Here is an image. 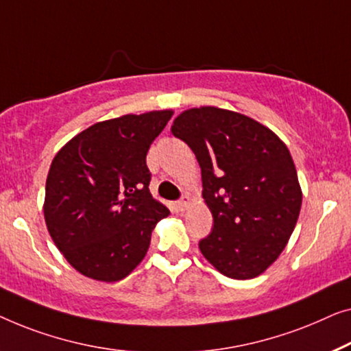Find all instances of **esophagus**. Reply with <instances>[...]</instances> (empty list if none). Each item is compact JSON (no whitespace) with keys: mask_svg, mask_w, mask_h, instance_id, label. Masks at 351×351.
I'll return each mask as SVG.
<instances>
[{"mask_svg":"<svg viewBox=\"0 0 351 351\" xmlns=\"http://www.w3.org/2000/svg\"><path fill=\"white\" fill-rule=\"evenodd\" d=\"M187 206H189V197L187 195H184V197H181L180 200L176 202V208H178V211H184Z\"/></svg>","mask_w":351,"mask_h":351,"instance_id":"esophagus-1","label":"esophagus"}]
</instances>
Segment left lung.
Listing matches in <instances>:
<instances>
[{"mask_svg": "<svg viewBox=\"0 0 351 351\" xmlns=\"http://www.w3.org/2000/svg\"><path fill=\"white\" fill-rule=\"evenodd\" d=\"M171 133L195 154L213 215L202 254L229 278L261 275L285 250L302 205L288 147L258 121L215 106L182 111Z\"/></svg>", "mask_w": 351, "mask_h": 351, "instance_id": "obj_1", "label": "left lung"}]
</instances>
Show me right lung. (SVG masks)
I'll return each mask as SVG.
<instances>
[{
	"label": "right lung",
	"mask_w": 351,
	"mask_h": 351,
	"mask_svg": "<svg viewBox=\"0 0 351 351\" xmlns=\"http://www.w3.org/2000/svg\"><path fill=\"white\" fill-rule=\"evenodd\" d=\"M173 111L97 122L53 157L44 219L53 243L79 274L119 281L141 263L169 208L152 199L146 154Z\"/></svg>",
	"instance_id": "add662e5"
}]
</instances>
